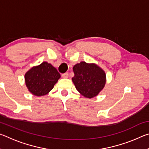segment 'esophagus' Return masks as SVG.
<instances>
[{
    "instance_id": "1",
    "label": "esophagus",
    "mask_w": 149,
    "mask_h": 149,
    "mask_svg": "<svg viewBox=\"0 0 149 149\" xmlns=\"http://www.w3.org/2000/svg\"><path fill=\"white\" fill-rule=\"evenodd\" d=\"M62 76L63 78H68L69 76L68 72H65V73H64V74H62Z\"/></svg>"
}]
</instances>
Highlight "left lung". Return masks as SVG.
<instances>
[{
    "instance_id": "obj_1",
    "label": "left lung",
    "mask_w": 149,
    "mask_h": 149,
    "mask_svg": "<svg viewBox=\"0 0 149 149\" xmlns=\"http://www.w3.org/2000/svg\"><path fill=\"white\" fill-rule=\"evenodd\" d=\"M72 81L76 89L85 97L93 98L98 95L106 84L104 70L95 64L81 62L74 68Z\"/></svg>"
}]
</instances>
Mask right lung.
<instances>
[{"label": "right lung", "instance_id": "add662e5", "mask_svg": "<svg viewBox=\"0 0 149 149\" xmlns=\"http://www.w3.org/2000/svg\"><path fill=\"white\" fill-rule=\"evenodd\" d=\"M60 78V74L54 67L47 62L31 68L25 74L27 89L35 96L45 95L53 89Z\"/></svg>", "mask_w": 149, "mask_h": 149}]
</instances>
